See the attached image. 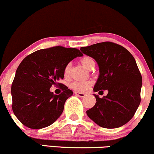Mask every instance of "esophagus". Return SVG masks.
Wrapping results in <instances>:
<instances>
[{
	"label": "esophagus",
	"mask_w": 154,
	"mask_h": 154,
	"mask_svg": "<svg viewBox=\"0 0 154 154\" xmlns=\"http://www.w3.org/2000/svg\"><path fill=\"white\" fill-rule=\"evenodd\" d=\"M75 93L77 95H78L79 97H81V98H83V97H85L86 95V93H82V92L76 91V92H75Z\"/></svg>",
	"instance_id": "34e87169"
}]
</instances>
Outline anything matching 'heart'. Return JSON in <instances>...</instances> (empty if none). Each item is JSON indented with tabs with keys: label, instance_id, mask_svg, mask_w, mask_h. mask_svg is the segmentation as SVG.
I'll list each match as a JSON object with an SVG mask.
<instances>
[{
	"label": "heart",
	"instance_id": "heart-1",
	"mask_svg": "<svg viewBox=\"0 0 154 154\" xmlns=\"http://www.w3.org/2000/svg\"><path fill=\"white\" fill-rule=\"evenodd\" d=\"M80 62L83 65L85 68H86L88 70H92L95 67V61L90 56H84L80 59ZM70 69H71V63H69L65 66L63 69V76L65 78H68L69 77L70 74ZM91 82L90 81H84V82H74L72 84L71 87L74 90L77 91H85L87 88L91 85Z\"/></svg>",
	"mask_w": 154,
	"mask_h": 154
}]
</instances>
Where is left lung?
Masks as SVG:
<instances>
[{
    "label": "left lung",
    "instance_id": "1",
    "mask_svg": "<svg viewBox=\"0 0 154 154\" xmlns=\"http://www.w3.org/2000/svg\"><path fill=\"white\" fill-rule=\"evenodd\" d=\"M84 54L94 59L99 76L93 91L107 90V95H95V106L86 111L95 124L104 128H117L133 117L140 103L142 76L132 55L111 42L81 47Z\"/></svg>",
    "mask_w": 154,
    "mask_h": 154
}]
</instances>
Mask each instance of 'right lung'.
Instances as JSON below:
<instances>
[{
	"label": "right lung",
	"mask_w": 154,
	"mask_h": 154,
	"mask_svg": "<svg viewBox=\"0 0 154 154\" xmlns=\"http://www.w3.org/2000/svg\"><path fill=\"white\" fill-rule=\"evenodd\" d=\"M82 56L77 48L56 46L38 50L23 59L11 85L12 109L21 123L38 130L52 125L61 116L73 92L57 82L63 79L67 63ZM53 84L60 85L61 94L50 91Z\"/></svg>",
	"instance_id": "1"
}]
</instances>
